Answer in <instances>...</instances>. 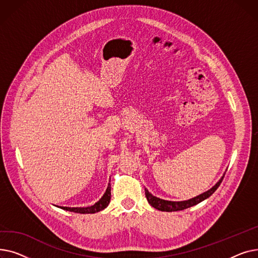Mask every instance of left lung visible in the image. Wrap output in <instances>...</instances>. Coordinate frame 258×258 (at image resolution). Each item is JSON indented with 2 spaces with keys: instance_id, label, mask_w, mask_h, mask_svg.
I'll return each instance as SVG.
<instances>
[{
  "instance_id": "1",
  "label": "left lung",
  "mask_w": 258,
  "mask_h": 258,
  "mask_svg": "<svg viewBox=\"0 0 258 258\" xmlns=\"http://www.w3.org/2000/svg\"><path fill=\"white\" fill-rule=\"evenodd\" d=\"M223 179H224V175H223L222 179L218 183H216L212 188L209 189L208 191L202 194V195H200V196H198V197H196L194 199H190V200H188V201H182V202H171V201H165V200L156 198L152 194L148 192V190H147L146 188L144 189V191H145V197H146L148 203H150V204L154 208H156V209H158L160 211H167V212L179 211V210H184L186 208L195 206V205L199 204V203H201L202 201H204L207 198H209L216 190V189L219 188V186L221 185Z\"/></svg>"
}]
</instances>
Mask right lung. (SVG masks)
<instances>
[{"mask_svg":"<svg viewBox=\"0 0 258 258\" xmlns=\"http://www.w3.org/2000/svg\"><path fill=\"white\" fill-rule=\"evenodd\" d=\"M110 200H111V184H108L105 194L103 195V197L95 204L91 207H83V208H71V207H60L63 210L67 211H72L75 213H95L103 210L104 208H106V206L110 204Z\"/></svg>","mask_w":258,"mask_h":258,"instance_id":"obj_1","label":"right lung"}]
</instances>
